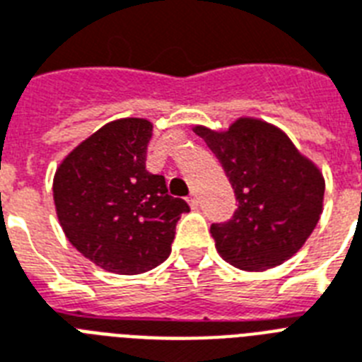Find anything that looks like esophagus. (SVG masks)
Wrapping results in <instances>:
<instances>
[{"label": "esophagus", "mask_w": 362, "mask_h": 362, "mask_svg": "<svg viewBox=\"0 0 362 362\" xmlns=\"http://www.w3.org/2000/svg\"><path fill=\"white\" fill-rule=\"evenodd\" d=\"M187 199H189V205H190V207H192V209H196V207H198L199 202H198V196H196L194 192H192V194H190Z\"/></svg>", "instance_id": "34e87169"}]
</instances>
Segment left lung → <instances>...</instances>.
<instances>
[{
    "instance_id": "left-lung-1",
    "label": "left lung",
    "mask_w": 362,
    "mask_h": 362,
    "mask_svg": "<svg viewBox=\"0 0 362 362\" xmlns=\"http://www.w3.org/2000/svg\"><path fill=\"white\" fill-rule=\"evenodd\" d=\"M221 160L235 192L230 221L211 224L215 247L245 271L280 265L316 228L325 181L284 132L265 121L237 119L226 132L196 127Z\"/></svg>"
}]
</instances>
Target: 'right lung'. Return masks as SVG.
Here are the masks:
<instances>
[{
	"mask_svg": "<svg viewBox=\"0 0 362 362\" xmlns=\"http://www.w3.org/2000/svg\"><path fill=\"white\" fill-rule=\"evenodd\" d=\"M153 125L112 121L59 164L54 204L66 239L88 259L117 274L155 269L172 252L179 216L190 209L168 194L164 175L146 170Z\"/></svg>",
	"mask_w": 362,
	"mask_h": 362,
	"instance_id": "1",
	"label": "right lung"
}]
</instances>
